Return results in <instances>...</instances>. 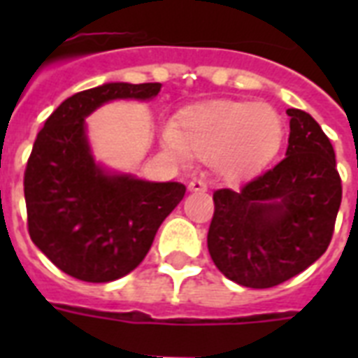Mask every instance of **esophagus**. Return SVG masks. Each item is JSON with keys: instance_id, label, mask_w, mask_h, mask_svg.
<instances>
[{"instance_id": "obj_1", "label": "esophagus", "mask_w": 358, "mask_h": 358, "mask_svg": "<svg viewBox=\"0 0 358 358\" xmlns=\"http://www.w3.org/2000/svg\"><path fill=\"white\" fill-rule=\"evenodd\" d=\"M187 189L193 191V193H196V191H199V193H202V191L208 189V185H206V182H204V180L195 178V180H191L189 185H187Z\"/></svg>"}]
</instances>
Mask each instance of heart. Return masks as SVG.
Segmentation results:
<instances>
[{
  "instance_id": "b5f03b06",
  "label": "heart",
  "mask_w": 358,
  "mask_h": 358,
  "mask_svg": "<svg viewBox=\"0 0 358 358\" xmlns=\"http://www.w3.org/2000/svg\"><path fill=\"white\" fill-rule=\"evenodd\" d=\"M282 143V122L264 103L213 100L187 108L165 145L178 157L189 152L208 157L224 178H241L264 167Z\"/></svg>"
}]
</instances>
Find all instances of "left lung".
<instances>
[{
  "mask_svg": "<svg viewBox=\"0 0 358 358\" xmlns=\"http://www.w3.org/2000/svg\"><path fill=\"white\" fill-rule=\"evenodd\" d=\"M286 157L239 191L213 193L208 250L224 277L273 288L327 250L342 202L331 141L301 109H288Z\"/></svg>",
  "mask_w": 358,
  "mask_h": 358,
  "instance_id": "left-lung-1",
  "label": "left lung"
}]
</instances>
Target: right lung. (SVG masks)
<instances>
[{
	"label": "right lung",
	"mask_w": 358,
	"mask_h": 358,
	"mask_svg": "<svg viewBox=\"0 0 358 358\" xmlns=\"http://www.w3.org/2000/svg\"><path fill=\"white\" fill-rule=\"evenodd\" d=\"M162 83H103L66 98L36 135L24 195L33 243L85 282H111L139 266L159 224L184 199L180 182H148L94 159L85 119L113 100H152Z\"/></svg>",
	"instance_id": "add662e5"
}]
</instances>
